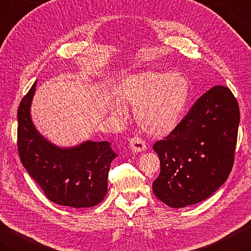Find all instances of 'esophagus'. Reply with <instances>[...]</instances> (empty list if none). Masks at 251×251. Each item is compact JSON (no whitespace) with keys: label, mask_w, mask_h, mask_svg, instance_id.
Segmentation results:
<instances>
[{"label":"esophagus","mask_w":251,"mask_h":251,"mask_svg":"<svg viewBox=\"0 0 251 251\" xmlns=\"http://www.w3.org/2000/svg\"><path fill=\"white\" fill-rule=\"evenodd\" d=\"M129 149L134 153H138V152H142L147 149V146L145 141L139 137H134L129 140Z\"/></svg>","instance_id":"1"}]
</instances>
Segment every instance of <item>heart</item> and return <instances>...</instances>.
<instances>
[{"label": "heart", "instance_id": "heart-1", "mask_svg": "<svg viewBox=\"0 0 251 251\" xmlns=\"http://www.w3.org/2000/svg\"><path fill=\"white\" fill-rule=\"evenodd\" d=\"M119 102L135 109V119L147 134L165 136L178 126L187 107L190 83L178 72L146 70L128 74L114 89ZM112 114L123 109L111 104Z\"/></svg>", "mask_w": 251, "mask_h": 251}]
</instances>
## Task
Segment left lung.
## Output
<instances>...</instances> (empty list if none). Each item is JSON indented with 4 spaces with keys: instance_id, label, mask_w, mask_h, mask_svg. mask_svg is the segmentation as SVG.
Segmentation results:
<instances>
[{
    "instance_id": "obj_1",
    "label": "left lung",
    "mask_w": 251,
    "mask_h": 251,
    "mask_svg": "<svg viewBox=\"0 0 251 251\" xmlns=\"http://www.w3.org/2000/svg\"><path fill=\"white\" fill-rule=\"evenodd\" d=\"M239 106L228 88L215 86L201 96L178 126L153 150L161 172L152 184L155 197L185 208L213 195L232 171Z\"/></svg>"
}]
</instances>
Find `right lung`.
<instances>
[{
  "instance_id": "add662e5",
  "label": "right lung",
  "mask_w": 251,
  "mask_h": 251,
  "mask_svg": "<svg viewBox=\"0 0 251 251\" xmlns=\"http://www.w3.org/2000/svg\"><path fill=\"white\" fill-rule=\"evenodd\" d=\"M37 81L18 106V153L24 168L52 202L91 208L107 193L111 162L117 154L107 141L85 140L61 147L46 138L31 119Z\"/></svg>"
}]
</instances>
